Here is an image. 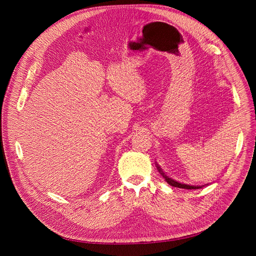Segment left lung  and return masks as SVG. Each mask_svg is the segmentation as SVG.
Masks as SVG:
<instances>
[{
	"mask_svg": "<svg viewBox=\"0 0 256 256\" xmlns=\"http://www.w3.org/2000/svg\"><path fill=\"white\" fill-rule=\"evenodd\" d=\"M156 168H158V172L160 173V176H162L164 178H165V180L170 184V186H176V188H182V189H188V190H191V189H199V188H201L200 186H190V184H180V182H176V180H173L172 178H169L168 176H165V173L162 171V169H160V167L158 166V165H156Z\"/></svg>",
	"mask_w": 256,
	"mask_h": 256,
	"instance_id": "8db88e82",
	"label": "left lung"
}]
</instances>
